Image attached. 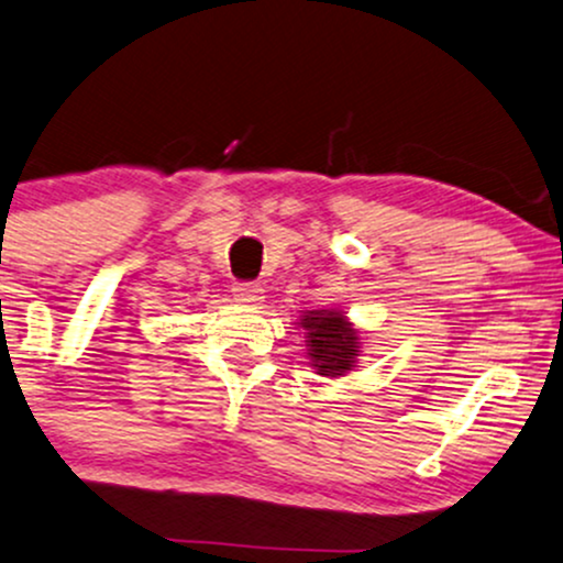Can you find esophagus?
I'll use <instances>...</instances> for the list:
<instances>
[{
  "label": "esophagus",
  "instance_id": "1",
  "mask_svg": "<svg viewBox=\"0 0 563 563\" xmlns=\"http://www.w3.org/2000/svg\"><path fill=\"white\" fill-rule=\"evenodd\" d=\"M264 290H262V286H256V283H235L233 286V296L239 301H243V303H260L262 299H264Z\"/></svg>",
  "mask_w": 563,
  "mask_h": 563
}]
</instances>
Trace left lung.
Masks as SVG:
<instances>
[{"label":"left lung","mask_w":563,"mask_h":563,"mask_svg":"<svg viewBox=\"0 0 563 563\" xmlns=\"http://www.w3.org/2000/svg\"><path fill=\"white\" fill-rule=\"evenodd\" d=\"M299 324L309 338V356L314 362L311 367L320 369V375L338 377L354 367L358 338L341 311H309Z\"/></svg>","instance_id":"left-lung-1"}]
</instances>
